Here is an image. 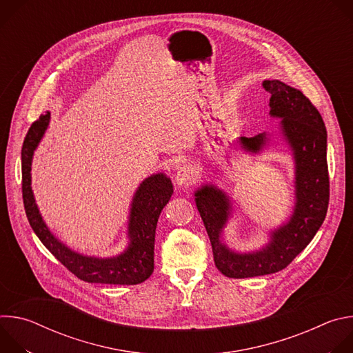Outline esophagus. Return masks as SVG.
Instances as JSON below:
<instances>
[{
    "label": "esophagus",
    "instance_id": "esophagus-1",
    "mask_svg": "<svg viewBox=\"0 0 353 353\" xmlns=\"http://www.w3.org/2000/svg\"><path fill=\"white\" fill-rule=\"evenodd\" d=\"M194 179V168L192 165H183L176 173V183L179 185H185L191 183Z\"/></svg>",
    "mask_w": 353,
    "mask_h": 353
}]
</instances>
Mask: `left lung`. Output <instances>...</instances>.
I'll return each instance as SVG.
<instances>
[{"label": "left lung", "instance_id": "left-lung-1", "mask_svg": "<svg viewBox=\"0 0 353 353\" xmlns=\"http://www.w3.org/2000/svg\"><path fill=\"white\" fill-rule=\"evenodd\" d=\"M263 88L271 94L270 113L282 119V131L293 149L296 207L290 221L271 233V241L265 248L237 254L221 241L230 211L229 198L210 185L195 192V204L211 240L215 265L228 278L260 276L286 268L316 236L330 203L327 130L320 112L309 97L281 81H264ZM265 139V134L241 137L240 143L244 149L257 152Z\"/></svg>", "mask_w": 353, "mask_h": 353}]
</instances>
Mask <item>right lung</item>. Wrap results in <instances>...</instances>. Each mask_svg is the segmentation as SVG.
Instances as JSON below:
<instances>
[{"label":"right lung","mask_w":353,"mask_h":353,"mask_svg":"<svg viewBox=\"0 0 353 353\" xmlns=\"http://www.w3.org/2000/svg\"><path fill=\"white\" fill-rule=\"evenodd\" d=\"M50 120L46 112L32 123L22 145V196L28 221L52 253L71 274L89 283L137 285L146 281L154 272L155 233L159 215L170 201L173 185L165 174L148 177L132 201L130 215V245L123 254L113 259H92L74 253L60 243L44 225L30 188V166L33 150L40 142Z\"/></svg>","instance_id":"add662e5"}]
</instances>
